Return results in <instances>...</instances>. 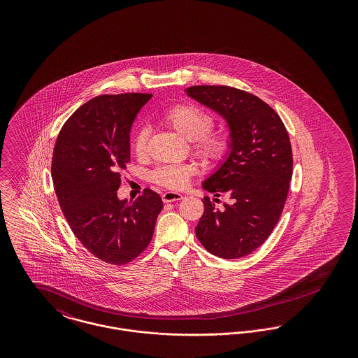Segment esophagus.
I'll return each mask as SVG.
<instances>
[{"instance_id": "esophagus-1", "label": "esophagus", "mask_w": 358, "mask_h": 358, "mask_svg": "<svg viewBox=\"0 0 358 358\" xmlns=\"http://www.w3.org/2000/svg\"><path fill=\"white\" fill-rule=\"evenodd\" d=\"M181 199H182V194L177 193V192H166L162 194L164 203H173V201H178Z\"/></svg>"}]
</instances>
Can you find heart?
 Segmentation results:
<instances>
[{
	"instance_id": "heart-1",
	"label": "heart",
	"mask_w": 358,
	"mask_h": 358,
	"mask_svg": "<svg viewBox=\"0 0 358 358\" xmlns=\"http://www.w3.org/2000/svg\"><path fill=\"white\" fill-rule=\"evenodd\" d=\"M165 122L189 142H193V152L204 161H215L222 157L227 141L222 134L209 133L213 120L201 108L193 104H178L165 114ZM148 134L141 129L134 138V152L143 155L146 152ZM192 168L187 165H165L153 171V181L169 189H181L187 185Z\"/></svg>"
}]
</instances>
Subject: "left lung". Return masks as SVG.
<instances>
[{
	"instance_id": "obj_1",
	"label": "left lung",
	"mask_w": 358,
	"mask_h": 358,
	"mask_svg": "<svg viewBox=\"0 0 358 358\" xmlns=\"http://www.w3.org/2000/svg\"><path fill=\"white\" fill-rule=\"evenodd\" d=\"M187 96L217 113L229 130L228 153L203 187L230 203L217 210L205 197L194 228L213 255H250L271 235L289 193L292 152L287 130L273 108L255 95L227 85H193Z\"/></svg>"
}]
</instances>
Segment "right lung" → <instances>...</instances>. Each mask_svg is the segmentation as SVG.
<instances>
[{"instance_id":"right-lung-1","label":"right lung","mask_w":358,"mask_h":358,"mask_svg":"<svg viewBox=\"0 0 358 358\" xmlns=\"http://www.w3.org/2000/svg\"><path fill=\"white\" fill-rule=\"evenodd\" d=\"M150 94L101 95L64 123L52 158V180L69 228L92 254L124 264L149 245L162 200L145 189L136 201L120 200V171L130 161V131Z\"/></svg>"}]
</instances>
